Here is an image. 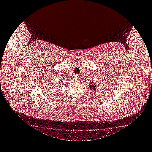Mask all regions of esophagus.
Masks as SVG:
<instances>
[{"instance_id": "esophagus-1", "label": "esophagus", "mask_w": 152, "mask_h": 152, "mask_svg": "<svg viewBox=\"0 0 152 152\" xmlns=\"http://www.w3.org/2000/svg\"><path fill=\"white\" fill-rule=\"evenodd\" d=\"M74 77L77 78V77H78V75H77V74H75V75H74Z\"/></svg>"}]
</instances>
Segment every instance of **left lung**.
I'll return each instance as SVG.
<instances>
[{
    "mask_svg": "<svg viewBox=\"0 0 152 152\" xmlns=\"http://www.w3.org/2000/svg\"><path fill=\"white\" fill-rule=\"evenodd\" d=\"M89 87H90V88L91 89H93L92 91H95L96 89V85L95 83H94V82H91L90 83V85H89Z\"/></svg>",
    "mask_w": 152,
    "mask_h": 152,
    "instance_id": "obj_1",
    "label": "left lung"
}]
</instances>
